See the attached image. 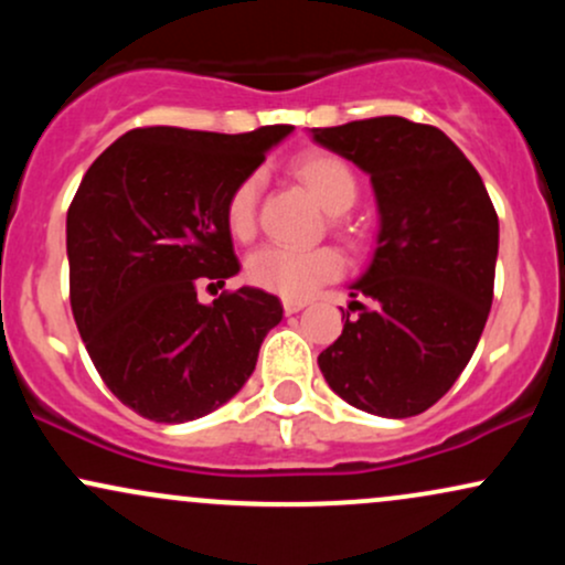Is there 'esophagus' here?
Listing matches in <instances>:
<instances>
[{
  "mask_svg": "<svg viewBox=\"0 0 565 565\" xmlns=\"http://www.w3.org/2000/svg\"><path fill=\"white\" fill-rule=\"evenodd\" d=\"M305 305H308L305 300H284V310H287L289 316H291V313H300Z\"/></svg>",
  "mask_w": 565,
  "mask_h": 565,
  "instance_id": "1",
  "label": "esophagus"
}]
</instances>
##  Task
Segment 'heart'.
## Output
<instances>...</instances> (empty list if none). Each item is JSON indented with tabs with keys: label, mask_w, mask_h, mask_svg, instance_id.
Masks as SVG:
<instances>
[{
	"label": "heart",
	"mask_w": 565,
	"mask_h": 565,
	"mask_svg": "<svg viewBox=\"0 0 565 565\" xmlns=\"http://www.w3.org/2000/svg\"><path fill=\"white\" fill-rule=\"evenodd\" d=\"M295 174L329 215H345L359 199V180H355L348 161L334 157V153H305L295 164ZM257 193H260V178L249 174L233 188L228 201H225V225H228L233 238L244 242L255 233ZM342 268H345V260L332 246H319V249L308 252L263 246L246 257V278L255 287L274 291L287 300H305L321 284L340 276Z\"/></svg>",
	"instance_id": "obj_1"
}]
</instances>
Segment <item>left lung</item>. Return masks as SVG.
<instances>
[{"instance_id": "obj_1", "label": "left lung", "mask_w": 565, "mask_h": 565, "mask_svg": "<svg viewBox=\"0 0 565 565\" xmlns=\"http://www.w3.org/2000/svg\"><path fill=\"white\" fill-rule=\"evenodd\" d=\"M372 180L380 231L350 284V319L319 355L329 387L361 412L423 414L468 366L491 310L499 220L481 174L438 127L404 116L310 129Z\"/></svg>"}]
</instances>
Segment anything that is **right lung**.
I'll use <instances>...</instances> for the list:
<instances>
[{
  "label": "right lung",
  "mask_w": 565,
  "mask_h": 565,
  "mask_svg": "<svg viewBox=\"0 0 565 565\" xmlns=\"http://www.w3.org/2000/svg\"><path fill=\"white\" fill-rule=\"evenodd\" d=\"M289 132L129 129L82 178L66 217L71 310L97 374L140 417L199 419L255 372L278 297L242 287L204 305L196 289L242 268L225 201Z\"/></svg>",
  "instance_id": "add662e5"
}]
</instances>
